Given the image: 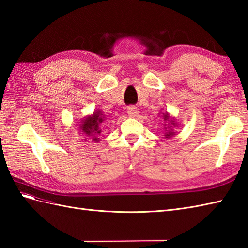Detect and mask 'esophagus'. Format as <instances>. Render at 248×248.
Segmentation results:
<instances>
[{"instance_id": "esophagus-1", "label": "esophagus", "mask_w": 248, "mask_h": 248, "mask_svg": "<svg viewBox=\"0 0 248 248\" xmlns=\"http://www.w3.org/2000/svg\"><path fill=\"white\" fill-rule=\"evenodd\" d=\"M127 113H128L130 117H135V116L139 114V109H138V108L132 107V105H131V107H128Z\"/></svg>"}]
</instances>
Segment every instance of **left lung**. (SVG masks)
I'll list each match as a JSON object with an SVG mask.
<instances>
[{
  "mask_svg": "<svg viewBox=\"0 0 248 248\" xmlns=\"http://www.w3.org/2000/svg\"><path fill=\"white\" fill-rule=\"evenodd\" d=\"M164 119H165V120H168V119H170V116H168L167 114H166V115L164 114ZM171 124H172V125L175 124H173V121H171ZM172 134H173V132H168V133L166 134V138H170V136L172 135Z\"/></svg>",
  "mask_w": 248,
  "mask_h": 248,
  "instance_id": "obj_1",
  "label": "left lung"
}]
</instances>
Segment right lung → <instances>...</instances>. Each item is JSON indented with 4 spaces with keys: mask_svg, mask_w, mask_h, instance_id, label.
I'll return each mask as SVG.
<instances>
[{
    "mask_svg": "<svg viewBox=\"0 0 248 248\" xmlns=\"http://www.w3.org/2000/svg\"><path fill=\"white\" fill-rule=\"evenodd\" d=\"M103 120V116L100 112L93 113V116H89L85 120H83V123L81 124L80 129L82 130V132L84 134H86L88 136H91L93 140L98 141L99 139L97 138V135L101 133V130H100V123H102Z\"/></svg>",
    "mask_w": 248,
    "mask_h": 248,
    "instance_id": "obj_1",
    "label": "right lung"
}]
</instances>
